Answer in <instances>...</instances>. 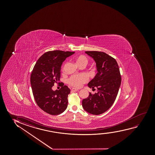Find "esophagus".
<instances>
[{"label":"esophagus","instance_id":"1","mask_svg":"<svg viewBox=\"0 0 155 155\" xmlns=\"http://www.w3.org/2000/svg\"><path fill=\"white\" fill-rule=\"evenodd\" d=\"M78 91V89H76V88H72V89H71V91H72V92H75V91Z\"/></svg>","mask_w":155,"mask_h":155}]
</instances>
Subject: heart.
<instances>
[{
	"instance_id": "1",
	"label": "heart",
	"mask_w": 155,
	"mask_h": 155,
	"mask_svg": "<svg viewBox=\"0 0 155 155\" xmlns=\"http://www.w3.org/2000/svg\"><path fill=\"white\" fill-rule=\"evenodd\" d=\"M77 64L79 66L85 65L87 64V58L84 55H79L75 58ZM88 81L87 76L84 74H79L74 75L71 77L68 80V83L72 86L77 88L81 87L83 84Z\"/></svg>"
}]
</instances>
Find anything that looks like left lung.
Listing matches in <instances>:
<instances>
[{
  "label": "left lung",
  "instance_id": "8db88e82",
  "mask_svg": "<svg viewBox=\"0 0 155 155\" xmlns=\"http://www.w3.org/2000/svg\"><path fill=\"white\" fill-rule=\"evenodd\" d=\"M85 53L93 59L97 70L88 87L92 89L96 88L97 93H89L88 97L83 100L82 106L91 114H101L110 108L117 97L121 83L119 66L115 59L103 52Z\"/></svg>",
  "mask_w": 155,
  "mask_h": 155
}]
</instances>
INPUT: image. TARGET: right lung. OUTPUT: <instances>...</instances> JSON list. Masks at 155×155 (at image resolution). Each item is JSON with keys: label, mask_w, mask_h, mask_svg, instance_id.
<instances>
[{"label": "right lung", "mask_w": 155, "mask_h": 155, "mask_svg": "<svg viewBox=\"0 0 155 155\" xmlns=\"http://www.w3.org/2000/svg\"><path fill=\"white\" fill-rule=\"evenodd\" d=\"M74 53L48 51L38 60L33 69L30 81L34 99L39 107L49 114H60L67 107L70 89L63 85L59 91H54L52 87L59 81L62 62Z\"/></svg>", "instance_id": "right-lung-1"}]
</instances>
